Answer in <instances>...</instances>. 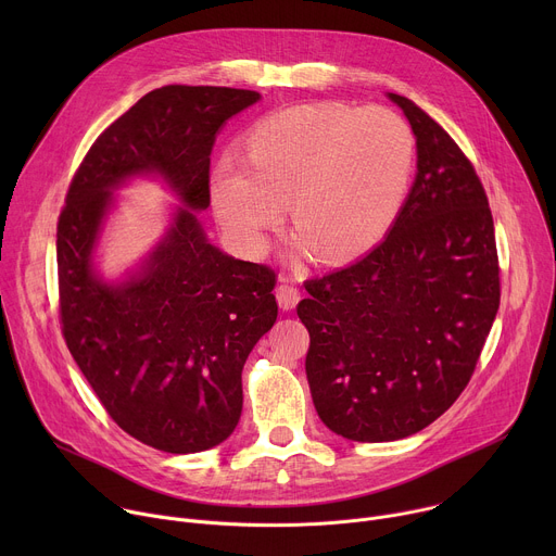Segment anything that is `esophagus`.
<instances>
[{"instance_id": "esophagus-1", "label": "esophagus", "mask_w": 556, "mask_h": 556, "mask_svg": "<svg viewBox=\"0 0 556 556\" xmlns=\"http://www.w3.org/2000/svg\"><path fill=\"white\" fill-rule=\"evenodd\" d=\"M275 296H277V303H279V307L281 309H292L296 303H299V299H301V292H299V288L296 286H292V283H279L277 286V290H275Z\"/></svg>"}]
</instances>
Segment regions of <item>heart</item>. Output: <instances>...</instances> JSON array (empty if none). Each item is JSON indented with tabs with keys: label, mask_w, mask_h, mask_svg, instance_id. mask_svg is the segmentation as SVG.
<instances>
[{
	"label": "heart",
	"mask_w": 556,
	"mask_h": 556,
	"mask_svg": "<svg viewBox=\"0 0 556 556\" xmlns=\"http://www.w3.org/2000/svg\"><path fill=\"white\" fill-rule=\"evenodd\" d=\"M242 166L222 157L208 176L215 217L247 255L266 249L290 204L296 242L343 262L382 242L405 206L416 140L387 108L303 103L255 121L242 136Z\"/></svg>",
	"instance_id": "1"
}]
</instances>
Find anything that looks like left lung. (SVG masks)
Returning <instances> with one entry per match:
<instances>
[{
  "label": "left lung",
  "instance_id": "obj_1",
  "mask_svg": "<svg viewBox=\"0 0 556 556\" xmlns=\"http://www.w3.org/2000/svg\"><path fill=\"white\" fill-rule=\"evenodd\" d=\"M387 97L418 147L401 217L352 266L307 279L296 305L316 414L354 442L401 440L438 420L468 384L500 307L495 226L478 174L427 112Z\"/></svg>",
  "mask_w": 556,
  "mask_h": 556
}]
</instances>
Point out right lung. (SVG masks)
<instances>
[{
    "instance_id": "1",
    "label": "right lung",
    "mask_w": 556,
    "mask_h": 556,
    "mask_svg": "<svg viewBox=\"0 0 556 556\" xmlns=\"http://www.w3.org/2000/svg\"><path fill=\"white\" fill-rule=\"evenodd\" d=\"M257 101L215 86L144 94L94 140L59 215L65 345L110 418L165 453L206 451L235 431L244 363L277 321L275 270L222 253L195 215L211 204L217 131ZM134 175L163 177L186 206L136 274L105 282L93 249L111 191Z\"/></svg>"
}]
</instances>
